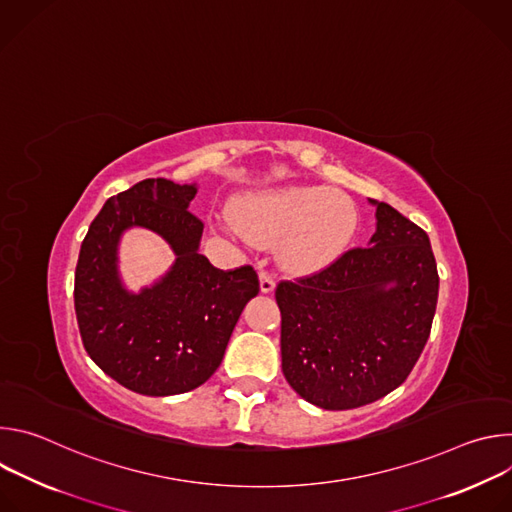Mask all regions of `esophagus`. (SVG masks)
<instances>
[{
	"mask_svg": "<svg viewBox=\"0 0 512 512\" xmlns=\"http://www.w3.org/2000/svg\"><path fill=\"white\" fill-rule=\"evenodd\" d=\"M259 283H261V291H263V294H271V291L275 289V277H273V273L261 269V271H259Z\"/></svg>",
	"mask_w": 512,
	"mask_h": 512,
	"instance_id": "1",
	"label": "esophagus"
}]
</instances>
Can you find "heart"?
I'll list each match as a JSON object with an SVG mask.
<instances>
[{"label":"heart","instance_id":"heart-1","mask_svg":"<svg viewBox=\"0 0 512 512\" xmlns=\"http://www.w3.org/2000/svg\"><path fill=\"white\" fill-rule=\"evenodd\" d=\"M235 223L255 245H277L294 273H314L336 261L350 243L358 212L354 202L322 186H283L237 200Z\"/></svg>","mask_w":512,"mask_h":512}]
</instances>
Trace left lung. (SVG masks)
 <instances>
[{
  "instance_id": "8db88e82",
  "label": "left lung",
  "mask_w": 512,
  "mask_h": 512,
  "mask_svg": "<svg viewBox=\"0 0 512 512\" xmlns=\"http://www.w3.org/2000/svg\"><path fill=\"white\" fill-rule=\"evenodd\" d=\"M371 247L281 279V371L302 399L328 411L369 405L413 371L437 306L427 233L385 202Z\"/></svg>"
}]
</instances>
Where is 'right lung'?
<instances>
[{
	"label": "right lung",
	"instance_id": "1",
	"mask_svg": "<svg viewBox=\"0 0 512 512\" xmlns=\"http://www.w3.org/2000/svg\"><path fill=\"white\" fill-rule=\"evenodd\" d=\"M194 194V184L141 180L103 204L81 245L75 312L83 346L103 373L139 395H178L208 381L259 294L251 265L216 269L198 253L204 223L188 210ZM129 226L156 230L177 253L173 271L137 297L116 277V243Z\"/></svg>",
	"mask_w": 512,
	"mask_h": 512
}]
</instances>
